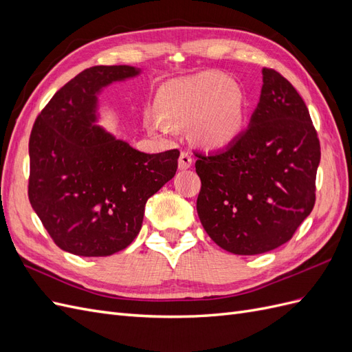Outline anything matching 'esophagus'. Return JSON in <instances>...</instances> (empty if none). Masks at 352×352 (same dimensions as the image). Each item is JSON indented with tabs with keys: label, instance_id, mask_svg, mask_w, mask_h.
<instances>
[{
	"label": "esophagus",
	"instance_id": "esophagus-1",
	"mask_svg": "<svg viewBox=\"0 0 352 352\" xmlns=\"http://www.w3.org/2000/svg\"><path fill=\"white\" fill-rule=\"evenodd\" d=\"M190 166H192V157H190V154L186 153V151L180 153V157H179V168H180V170H186V168H189Z\"/></svg>",
	"mask_w": 352,
	"mask_h": 352
}]
</instances>
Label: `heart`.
<instances>
[{
    "mask_svg": "<svg viewBox=\"0 0 352 352\" xmlns=\"http://www.w3.org/2000/svg\"><path fill=\"white\" fill-rule=\"evenodd\" d=\"M146 119L154 133L172 135L175 127L190 124L192 140L208 150L235 142L245 127V95L239 85L217 72H202L160 88Z\"/></svg>",
    "mask_w": 352,
    "mask_h": 352,
    "instance_id": "1",
    "label": "heart"
}]
</instances>
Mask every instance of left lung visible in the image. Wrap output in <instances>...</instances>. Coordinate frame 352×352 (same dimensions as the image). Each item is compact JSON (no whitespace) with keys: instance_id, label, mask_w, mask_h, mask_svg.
Masks as SVG:
<instances>
[{"instance_id":"left-lung-1","label":"left lung","mask_w":352,"mask_h":352,"mask_svg":"<svg viewBox=\"0 0 352 352\" xmlns=\"http://www.w3.org/2000/svg\"><path fill=\"white\" fill-rule=\"evenodd\" d=\"M260 102L226 150L197 154L202 228L238 255L287 242L316 201L320 142L300 94L282 74L263 69Z\"/></svg>"}]
</instances>
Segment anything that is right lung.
<instances>
[{
    "label": "right lung",
    "instance_id": "1",
    "mask_svg": "<svg viewBox=\"0 0 352 352\" xmlns=\"http://www.w3.org/2000/svg\"><path fill=\"white\" fill-rule=\"evenodd\" d=\"M95 66L67 82L41 111L29 140V201L63 251L107 257L141 230L145 204L176 175L179 151L146 154L98 124V95L141 74Z\"/></svg>",
    "mask_w": 352,
    "mask_h": 352
}]
</instances>
